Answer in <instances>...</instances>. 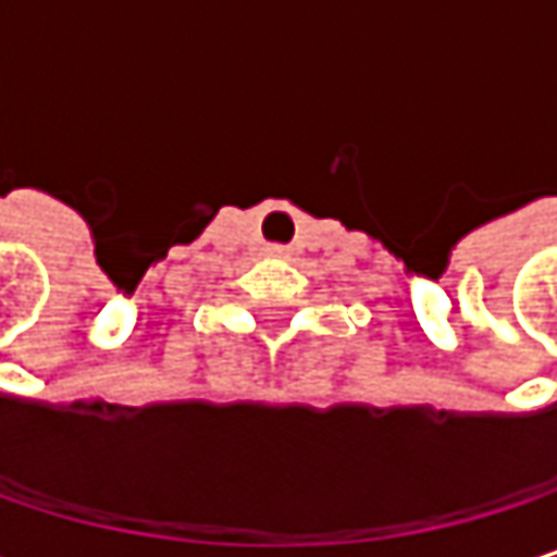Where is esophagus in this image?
Instances as JSON below:
<instances>
[{
  "instance_id": "esophagus-1",
  "label": "esophagus",
  "mask_w": 557,
  "mask_h": 557,
  "mask_svg": "<svg viewBox=\"0 0 557 557\" xmlns=\"http://www.w3.org/2000/svg\"><path fill=\"white\" fill-rule=\"evenodd\" d=\"M268 255H274V258H283V255H286V248H280V245H271V248H268Z\"/></svg>"
}]
</instances>
